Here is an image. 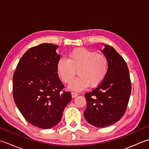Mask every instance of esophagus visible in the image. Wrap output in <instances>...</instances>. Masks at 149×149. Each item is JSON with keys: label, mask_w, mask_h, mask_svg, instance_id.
<instances>
[{"label": "esophagus", "mask_w": 149, "mask_h": 149, "mask_svg": "<svg viewBox=\"0 0 149 149\" xmlns=\"http://www.w3.org/2000/svg\"><path fill=\"white\" fill-rule=\"evenodd\" d=\"M71 95H72V98H75V97H76L77 96H78L79 94L77 93H75V92H74V91H73V92L71 93Z\"/></svg>", "instance_id": "34e87169"}]
</instances>
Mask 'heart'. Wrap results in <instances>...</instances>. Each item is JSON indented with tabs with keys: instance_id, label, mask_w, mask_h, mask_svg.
Instances as JSON below:
<instances>
[{
	"instance_id": "heart-1",
	"label": "heart",
	"mask_w": 149,
	"mask_h": 149,
	"mask_svg": "<svg viewBox=\"0 0 149 149\" xmlns=\"http://www.w3.org/2000/svg\"><path fill=\"white\" fill-rule=\"evenodd\" d=\"M108 59L103 54L86 49L74 50L69 54L68 59L61 58L57 64V71L65 83H70L78 71L79 77L68 86L69 89L81 91L90 84L97 86L105 79L108 72Z\"/></svg>"
}]
</instances>
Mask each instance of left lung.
I'll list each match as a JSON object with an SVG mask.
<instances>
[{"mask_svg":"<svg viewBox=\"0 0 149 149\" xmlns=\"http://www.w3.org/2000/svg\"><path fill=\"white\" fill-rule=\"evenodd\" d=\"M100 50L109 61L108 72L99 86L85 94L86 121L97 127L118 122L124 115L131 92L129 72L125 60L113 47L104 44Z\"/></svg>","mask_w":149,"mask_h":149,"instance_id":"8db88e82","label":"left lung"}]
</instances>
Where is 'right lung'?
I'll return each instance as SVG.
<instances>
[{"label":"right lung","instance_id":"1","mask_svg":"<svg viewBox=\"0 0 149 149\" xmlns=\"http://www.w3.org/2000/svg\"><path fill=\"white\" fill-rule=\"evenodd\" d=\"M58 47L42 43L29 49L13 77V94L18 109L31 125L43 129L58 124L72 100L70 91H63L64 85L58 77Z\"/></svg>","mask_w":149,"mask_h":149}]
</instances>
